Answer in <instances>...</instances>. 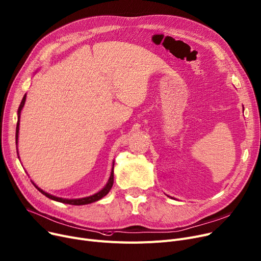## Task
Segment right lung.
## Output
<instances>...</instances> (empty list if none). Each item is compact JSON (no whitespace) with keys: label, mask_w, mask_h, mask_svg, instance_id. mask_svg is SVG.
I'll return each mask as SVG.
<instances>
[{"label":"right lung","mask_w":261,"mask_h":261,"mask_svg":"<svg viewBox=\"0 0 261 261\" xmlns=\"http://www.w3.org/2000/svg\"><path fill=\"white\" fill-rule=\"evenodd\" d=\"M25 101H26V94L24 95L21 103H20V107L19 109H17V123H16V130H15V143H16V152H17V155H19V151H17V141H19V130H20V116H21V111L25 105ZM20 159V156H19ZM114 161H113V164H112V170H111V174H110V177L107 181V184L105 185V187H103L101 190H99L98 192H96L95 194L93 195H90V196H87V197H82V198H74V199H68V198H62V197H58V196H55V195H51L47 192H45V191H43L41 188H39L36 184H34L32 180L31 182L34 185V187H36L40 192L45 195L46 197L52 199V200H56V201H59V202H63V203H67V204H73V205H83V204H88V203H92L94 201H97L99 199H101L103 196H106L109 191L111 190L112 186H113V177H114Z\"/></svg>","instance_id":"right-lung-1"}]
</instances>
